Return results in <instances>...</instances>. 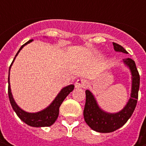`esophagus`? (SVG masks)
Returning <instances> with one entry per match:
<instances>
[{"label": "esophagus", "mask_w": 146, "mask_h": 146, "mask_svg": "<svg viewBox=\"0 0 146 146\" xmlns=\"http://www.w3.org/2000/svg\"><path fill=\"white\" fill-rule=\"evenodd\" d=\"M76 88H86L88 85V81L84 79H79L76 82Z\"/></svg>", "instance_id": "obj_1"}]
</instances>
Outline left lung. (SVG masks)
Segmentation results:
<instances>
[{
    "label": "left lung",
    "mask_w": 146,
    "mask_h": 146,
    "mask_svg": "<svg viewBox=\"0 0 146 146\" xmlns=\"http://www.w3.org/2000/svg\"><path fill=\"white\" fill-rule=\"evenodd\" d=\"M114 48L117 52L127 53L123 47L113 42ZM124 64L131 70L132 74V93L131 98L123 109L118 113H107L99 107L97 101L89 90H86V102L84 110V120L93 130L98 132H112L123 126L132 116L137 103L138 91L140 87V75L135 62L132 58L123 60Z\"/></svg>",
    "instance_id": "left-lung-1"
}]
</instances>
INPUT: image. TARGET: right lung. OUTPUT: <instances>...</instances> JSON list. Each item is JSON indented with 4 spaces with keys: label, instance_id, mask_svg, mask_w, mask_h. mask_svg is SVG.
<instances>
[{
    "label": "right lung",
    "instance_id": "obj_1",
    "mask_svg": "<svg viewBox=\"0 0 146 146\" xmlns=\"http://www.w3.org/2000/svg\"><path fill=\"white\" fill-rule=\"evenodd\" d=\"M31 41H32V40H30L27 43H25L23 45L21 46V48L18 51V53H16L12 63L9 66L8 76L9 99V102H10V104H11V106H12V108L15 111V113L19 117L20 119L22 121H23L27 125L31 127H49L51 126L52 124H53L54 122L57 120V119L58 117L59 107H60L61 104L62 103V102L64 101L65 98L67 97V95L70 92L73 91L75 86L73 84H70V85H68L66 87L63 88L61 90V92L58 94V96L56 97V98L53 100V102L50 104L47 108H45V109L41 111H39V112H36V113H28V112H26V111L23 110L20 108L19 106L16 104V102H14L13 96H12V93H11L10 84H9V70H10V67H11V66H12L13 62H14V59L16 58V56L18 55V53H19L20 50L23 48L24 45L29 44Z\"/></svg>",
    "mask_w": 146,
    "mask_h": 146
}]
</instances>
